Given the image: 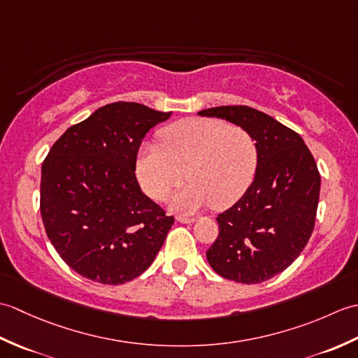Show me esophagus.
<instances>
[{
    "label": "esophagus",
    "mask_w": 358,
    "mask_h": 358,
    "mask_svg": "<svg viewBox=\"0 0 358 358\" xmlns=\"http://www.w3.org/2000/svg\"><path fill=\"white\" fill-rule=\"evenodd\" d=\"M177 220H178L180 223H183V224H189V223H194L195 222L194 217H186V215H178Z\"/></svg>",
    "instance_id": "esophagus-1"
}]
</instances>
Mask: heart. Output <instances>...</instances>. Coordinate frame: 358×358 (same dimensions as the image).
Segmentation results:
<instances>
[{"instance_id":"heart-1","label":"heart","mask_w":358,"mask_h":358,"mask_svg":"<svg viewBox=\"0 0 358 358\" xmlns=\"http://www.w3.org/2000/svg\"><path fill=\"white\" fill-rule=\"evenodd\" d=\"M159 141L162 146L143 144L136 178L150 199L162 201L181 185L186 172L189 183L171 196L175 210L194 212L209 204L227 209L255 178L257 143L241 127L214 118H187L163 129Z\"/></svg>"}]
</instances>
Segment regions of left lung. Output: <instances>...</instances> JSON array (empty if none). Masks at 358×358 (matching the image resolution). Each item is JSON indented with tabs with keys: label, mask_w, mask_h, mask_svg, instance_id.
Here are the masks:
<instances>
[{
	"label": "left lung",
	"mask_w": 358,
	"mask_h": 358,
	"mask_svg": "<svg viewBox=\"0 0 358 358\" xmlns=\"http://www.w3.org/2000/svg\"><path fill=\"white\" fill-rule=\"evenodd\" d=\"M254 136L258 164L248 192L217 217L220 234L206 258L220 275L257 285L291 266L314 231L320 173L301 136L248 106L199 112Z\"/></svg>",
	"instance_id": "obj_1"
}]
</instances>
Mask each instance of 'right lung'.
I'll use <instances>...</instances> for the list:
<instances>
[{"label":"right lung","instance_id":"1","mask_svg":"<svg viewBox=\"0 0 358 358\" xmlns=\"http://www.w3.org/2000/svg\"><path fill=\"white\" fill-rule=\"evenodd\" d=\"M171 112L118 101L71 126L41 166L45 234L67 266L96 283L123 285L146 271L173 217L141 192L136 154Z\"/></svg>","mask_w":358,"mask_h":358}]
</instances>
